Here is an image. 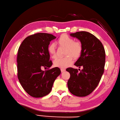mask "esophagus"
I'll use <instances>...</instances> for the list:
<instances>
[{"mask_svg":"<svg viewBox=\"0 0 120 120\" xmlns=\"http://www.w3.org/2000/svg\"><path fill=\"white\" fill-rule=\"evenodd\" d=\"M64 71H65V69H64V68H61V71L62 72H64Z\"/></svg>","mask_w":120,"mask_h":120,"instance_id":"1","label":"esophagus"}]
</instances>
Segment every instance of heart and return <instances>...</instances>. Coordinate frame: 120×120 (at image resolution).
<instances>
[{
	"instance_id": "1",
	"label": "heart",
	"mask_w": 120,
	"mask_h": 120,
	"mask_svg": "<svg viewBox=\"0 0 120 120\" xmlns=\"http://www.w3.org/2000/svg\"><path fill=\"white\" fill-rule=\"evenodd\" d=\"M57 42L60 46L66 48L65 55H68L63 58H57L53 62L54 65L61 68H66L71 64L73 61V57L77 59L80 56L82 52V45L79 42H75L73 38L66 34L61 35ZM55 46L56 44L53 42L50 43L48 46V52L52 58L56 56Z\"/></svg>"
}]
</instances>
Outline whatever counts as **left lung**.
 Listing matches in <instances>:
<instances>
[{
    "instance_id": "1",
    "label": "left lung",
    "mask_w": 120,
    "mask_h": 120,
    "mask_svg": "<svg viewBox=\"0 0 120 120\" xmlns=\"http://www.w3.org/2000/svg\"><path fill=\"white\" fill-rule=\"evenodd\" d=\"M70 35L81 43L82 53L74 65L83 69H79L80 72L71 68L66 69L71 75L68 82V88L75 96L85 97L97 87L104 73L105 49L101 42L90 33L78 32Z\"/></svg>"
}]
</instances>
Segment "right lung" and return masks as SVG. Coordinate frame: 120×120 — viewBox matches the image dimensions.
<instances>
[{"label": "right lung", "mask_w": 120, "mask_h": 120, "mask_svg": "<svg viewBox=\"0 0 120 120\" xmlns=\"http://www.w3.org/2000/svg\"><path fill=\"white\" fill-rule=\"evenodd\" d=\"M56 38L54 35L39 33L30 35L22 41L19 47L17 62V76L22 87L34 98L45 96L51 92L53 83L61 74L56 67L51 68L48 46L50 41Z\"/></svg>", "instance_id": "add662e5"}]
</instances>
